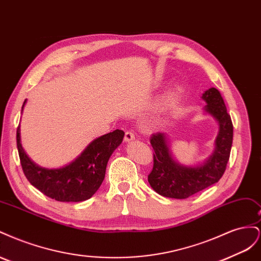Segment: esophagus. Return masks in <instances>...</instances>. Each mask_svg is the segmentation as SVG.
<instances>
[{
	"label": "esophagus",
	"mask_w": 261,
	"mask_h": 261,
	"mask_svg": "<svg viewBox=\"0 0 261 261\" xmlns=\"http://www.w3.org/2000/svg\"><path fill=\"white\" fill-rule=\"evenodd\" d=\"M135 139V134H134L132 130H126L125 132V136H124V140L125 141H130Z\"/></svg>",
	"instance_id": "1"
}]
</instances>
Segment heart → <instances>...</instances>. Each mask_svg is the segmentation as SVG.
<instances>
[{
	"label": "heart",
	"instance_id": "1",
	"mask_svg": "<svg viewBox=\"0 0 261 261\" xmlns=\"http://www.w3.org/2000/svg\"><path fill=\"white\" fill-rule=\"evenodd\" d=\"M175 98H176V93L173 92V93L171 94V96H170V99H169V100H170V101H174Z\"/></svg>",
	"mask_w": 261,
	"mask_h": 261
}]
</instances>
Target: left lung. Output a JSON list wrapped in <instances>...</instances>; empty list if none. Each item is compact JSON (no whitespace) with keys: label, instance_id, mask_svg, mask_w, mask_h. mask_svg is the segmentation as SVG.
<instances>
[{"label":"left lung","instance_id":"8db88e82","mask_svg":"<svg viewBox=\"0 0 261 261\" xmlns=\"http://www.w3.org/2000/svg\"><path fill=\"white\" fill-rule=\"evenodd\" d=\"M207 102L206 111L219 122V135L216 139L213 154L203 164L197 167H183L173 160L165 135L156 133L150 137L153 148V168L148 181L154 191L169 198L186 199L207 188L222 177L230 159L233 124L222 96L218 89L210 88L202 93Z\"/></svg>","mask_w":261,"mask_h":261}]
</instances>
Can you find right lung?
Wrapping results in <instances>:
<instances>
[{"label": "right lung", "mask_w": 261, "mask_h": 261, "mask_svg": "<svg viewBox=\"0 0 261 261\" xmlns=\"http://www.w3.org/2000/svg\"><path fill=\"white\" fill-rule=\"evenodd\" d=\"M123 137L124 132L121 129L106 134L94 139L74 162L65 168L48 170L31 162L20 144L19 126L16 132L18 154L26 178L45 196L63 202L84 201L92 197L103 181L108 161L121 145Z\"/></svg>", "instance_id": "1"}]
</instances>
